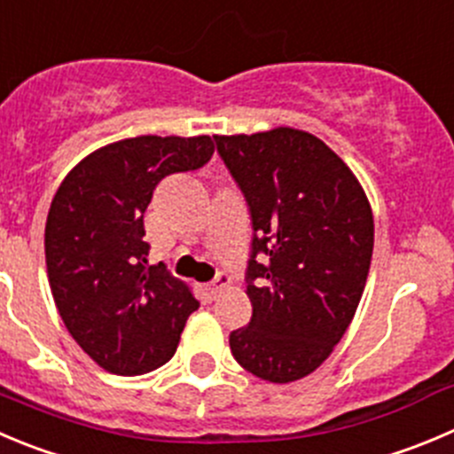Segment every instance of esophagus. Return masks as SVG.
I'll use <instances>...</instances> for the list:
<instances>
[{"instance_id":"obj_1","label":"esophagus","mask_w":454,"mask_h":454,"mask_svg":"<svg viewBox=\"0 0 454 454\" xmlns=\"http://www.w3.org/2000/svg\"><path fill=\"white\" fill-rule=\"evenodd\" d=\"M227 285H230V276L224 274V271H220V274L215 276V278L211 280L209 285H207V294H209V299H214V296L218 294L220 289L227 287Z\"/></svg>"}]
</instances>
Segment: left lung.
<instances>
[{"label": "left lung", "mask_w": 454, "mask_h": 454, "mask_svg": "<svg viewBox=\"0 0 454 454\" xmlns=\"http://www.w3.org/2000/svg\"><path fill=\"white\" fill-rule=\"evenodd\" d=\"M214 140L254 230L252 321L230 334L231 354L254 377L296 381L330 356L359 308L372 209L349 167L312 133L278 127Z\"/></svg>", "instance_id": "left-lung-1"}]
</instances>
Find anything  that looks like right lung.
<instances>
[{
    "mask_svg": "<svg viewBox=\"0 0 454 454\" xmlns=\"http://www.w3.org/2000/svg\"><path fill=\"white\" fill-rule=\"evenodd\" d=\"M214 140L140 136L86 155L51 202V292L64 325L106 372L136 377L176 354L198 301L167 267L146 265L145 211L162 178L207 165Z\"/></svg>",
    "mask_w": 454,
    "mask_h": 454,
    "instance_id": "obj_1",
    "label": "right lung"
}]
</instances>
